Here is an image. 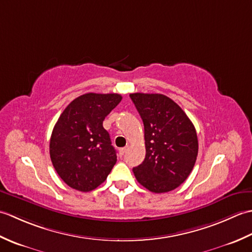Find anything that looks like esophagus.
Instances as JSON below:
<instances>
[{
  "mask_svg": "<svg viewBox=\"0 0 252 252\" xmlns=\"http://www.w3.org/2000/svg\"><path fill=\"white\" fill-rule=\"evenodd\" d=\"M126 152H127V147L121 148V149H120V154H121V156H123V155H125Z\"/></svg>",
  "mask_w": 252,
  "mask_h": 252,
  "instance_id": "obj_1",
  "label": "esophagus"
}]
</instances>
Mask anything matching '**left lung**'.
I'll return each mask as SVG.
<instances>
[{"mask_svg": "<svg viewBox=\"0 0 252 252\" xmlns=\"http://www.w3.org/2000/svg\"><path fill=\"white\" fill-rule=\"evenodd\" d=\"M144 123L146 155L133 168L138 183L153 192L175 189L189 178L198 155L195 126L181 107L162 94L133 93Z\"/></svg>", "mask_w": 252, "mask_h": 252, "instance_id": "1", "label": "left lung"}]
</instances>
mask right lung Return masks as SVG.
Listing matches in <instances>:
<instances>
[{
  "label": "right lung",
  "instance_id": "add662e5",
  "mask_svg": "<svg viewBox=\"0 0 252 252\" xmlns=\"http://www.w3.org/2000/svg\"><path fill=\"white\" fill-rule=\"evenodd\" d=\"M121 99L116 93L83 94L58 118L50 141V156L57 174L71 189L93 190L114 168L117 154L103 121Z\"/></svg>",
  "mask_w": 252,
  "mask_h": 252
}]
</instances>
